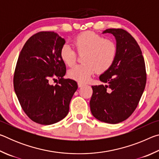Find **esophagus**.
<instances>
[{"label":"esophagus","instance_id":"1","mask_svg":"<svg viewBox=\"0 0 159 159\" xmlns=\"http://www.w3.org/2000/svg\"><path fill=\"white\" fill-rule=\"evenodd\" d=\"M78 85H79V88H81V87H83V86H84L85 84H84V83H81V82H79V83H78Z\"/></svg>","mask_w":159,"mask_h":159}]
</instances>
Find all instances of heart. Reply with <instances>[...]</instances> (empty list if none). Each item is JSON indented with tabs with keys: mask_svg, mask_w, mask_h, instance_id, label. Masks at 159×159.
Here are the masks:
<instances>
[{
	"mask_svg": "<svg viewBox=\"0 0 159 159\" xmlns=\"http://www.w3.org/2000/svg\"><path fill=\"white\" fill-rule=\"evenodd\" d=\"M74 43L78 52L85 54L83 57L84 63L78 64L68 71L69 77L78 81L87 82L96 71H107L116 58V43L95 32L80 34L75 38ZM60 55L61 61L68 66H74L78 57L76 50L67 43L61 46Z\"/></svg>",
	"mask_w": 159,
	"mask_h": 159,
	"instance_id": "obj_1",
	"label": "heart"
}]
</instances>
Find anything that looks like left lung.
<instances>
[{
    "mask_svg": "<svg viewBox=\"0 0 159 159\" xmlns=\"http://www.w3.org/2000/svg\"><path fill=\"white\" fill-rule=\"evenodd\" d=\"M118 48L111 68L99 76L106 85H93L90 106L100 121L116 124L130 117L138 105L147 82L144 60L135 39L122 29H109Z\"/></svg>",
    "mask_w": 159,
    "mask_h": 159,
    "instance_id": "1",
    "label": "left lung"
}]
</instances>
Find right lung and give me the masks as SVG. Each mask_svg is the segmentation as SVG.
I'll return each mask as SVG.
<instances>
[{"instance_id": "obj_1", "label": "right lung", "mask_w": 159, "mask_h": 159, "mask_svg": "<svg viewBox=\"0 0 159 159\" xmlns=\"http://www.w3.org/2000/svg\"><path fill=\"white\" fill-rule=\"evenodd\" d=\"M65 40L54 31H41L27 40L16 64L13 84L21 108L33 121L50 125L68 114L76 81L64 79L66 66L60 51ZM57 77L55 86L51 80Z\"/></svg>"}]
</instances>
